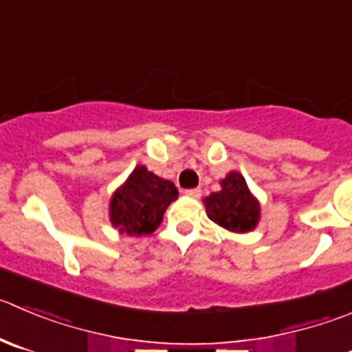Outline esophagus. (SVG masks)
<instances>
[{
	"instance_id": "obj_1",
	"label": "esophagus",
	"mask_w": 352,
	"mask_h": 352,
	"mask_svg": "<svg viewBox=\"0 0 352 352\" xmlns=\"http://www.w3.org/2000/svg\"><path fill=\"white\" fill-rule=\"evenodd\" d=\"M185 195H186V197H192V199H199V197L202 195V190H200V188L185 190Z\"/></svg>"
}]
</instances>
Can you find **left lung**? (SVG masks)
<instances>
[{
  "instance_id": "1",
  "label": "left lung",
  "mask_w": 352,
  "mask_h": 352,
  "mask_svg": "<svg viewBox=\"0 0 352 352\" xmlns=\"http://www.w3.org/2000/svg\"><path fill=\"white\" fill-rule=\"evenodd\" d=\"M206 212L210 221L235 233H249L259 223L261 207L256 197L250 193L245 178L232 170L221 179L219 192L204 199Z\"/></svg>"
}]
</instances>
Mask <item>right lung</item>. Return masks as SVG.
Instances as JSON below:
<instances>
[{"mask_svg": "<svg viewBox=\"0 0 352 352\" xmlns=\"http://www.w3.org/2000/svg\"><path fill=\"white\" fill-rule=\"evenodd\" d=\"M176 199L178 188L174 183L159 178L145 166H136L110 199V223L131 236L150 235L159 228L164 212Z\"/></svg>", "mask_w": 352, "mask_h": 352, "instance_id": "obj_1", "label": "right lung"}]
</instances>
